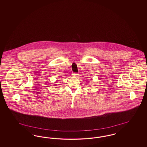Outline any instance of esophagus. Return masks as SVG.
<instances>
[{"instance_id":"obj_1","label":"esophagus","mask_w":147,"mask_h":147,"mask_svg":"<svg viewBox=\"0 0 147 147\" xmlns=\"http://www.w3.org/2000/svg\"><path fill=\"white\" fill-rule=\"evenodd\" d=\"M72 75H73V76H74V77H77L78 74H77V73H72Z\"/></svg>"}]
</instances>
